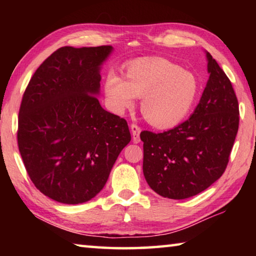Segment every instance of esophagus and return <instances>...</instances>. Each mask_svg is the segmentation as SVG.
I'll list each match as a JSON object with an SVG mask.
<instances>
[{"instance_id":"obj_1","label":"esophagus","mask_w":256,"mask_h":256,"mask_svg":"<svg viewBox=\"0 0 256 256\" xmlns=\"http://www.w3.org/2000/svg\"><path fill=\"white\" fill-rule=\"evenodd\" d=\"M131 132L133 136V142L134 144H138L140 142V133H141V128L138 126V124H131Z\"/></svg>"}]
</instances>
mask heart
Segmentation results:
<instances>
[{
    "label": "heart",
    "mask_w": 256,
    "mask_h": 256,
    "mask_svg": "<svg viewBox=\"0 0 256 256\" xmlns=\"http://www.w3.org/2000/svg\"><path fill=\"white\" fill-rule=\"evenodd\" d=\"M105 96L112 112L122 114L142 98L141 110L152 126L170 128L180 124L196 102L198 82L192 72L170 60L142 58L125 66V78L110 71L105 78Z\"/></svg>",
    "instance_id": "heart-1"
}]
</instances>
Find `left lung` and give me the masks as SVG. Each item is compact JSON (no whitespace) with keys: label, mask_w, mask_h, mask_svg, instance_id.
<instances>
[{"label":"left lung","mask_w":256,"mask_h":256,"mask_svg":"<svg viewBox=\"0 0 256 256\" xmlns=\"http://www.w3.org/2000/svg\"><path fill=\"white\" fill-rule=\"evenodd\" d=\"M209 80L196 110L162 133L141 132L144 175L159 196L183 200L196 196L226 170L240 125L230 80L206 52Z\"/></svg>","instance_id":"1"}]
</instances>
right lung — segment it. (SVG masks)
<instances>
[{
	"label": "right lung",
	"mask_w": 256,
	"mask_h": 256,
	"mask_svg": "<svg viewBox=\"0 0 256 256\" xmlns=\"http://www.w3.org/2000/svg\"><path fill=\"white\" fill-rule=\"evenodd\" d=\"M112 46L60 47L30 79L20 105L18 146L34 186L66 204L100 192L123 148L128 122L96 97Z\"/></svg>",
	"instance_id": "right-lung-1"
}]
</instances>
